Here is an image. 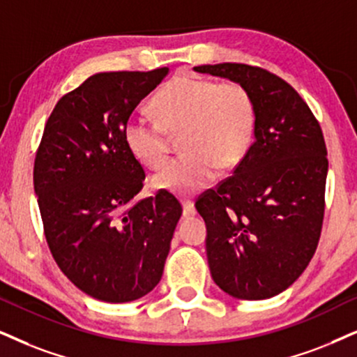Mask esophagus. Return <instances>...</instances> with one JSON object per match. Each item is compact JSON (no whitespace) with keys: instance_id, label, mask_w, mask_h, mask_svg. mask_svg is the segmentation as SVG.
Returning <instances> with one entry per match:
<instances>
[{"instance_id":"1","label":"esophagus","mask_w":357,"mask_h":357,"mask_svg":"<svg viewBox=\"0 0 357 357\" xmlns=\"http://www.w3.org/2000/svg\"><path fill=\"white\" fill-rule=\"evenodd\" d=\"M183 215L184 218H192V215H196V207H194V202L183 201Z\"/></svg>"}]
</instances>
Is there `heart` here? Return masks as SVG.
<instances>
[{
    "label": "heart",
    "instance_id": "obj_1",
    "mask_svg": "<svg viewBox=\"0 0 357 357\" xmlns=\"http://www.w3.org/2000/svg\"><path fill=\"white\" fill-rule=\"evenodd\" d=\"M156 121L130 116L123 142L138 163L163 166L168 137L183 133L173 160L151 178L156 191L192 194L206 188L218 169L236 168L249 153L255 135V103L243 85L219 84L194 75H176L153 97Z\"/></svg>",
    "mask_w": 357,
    "mask_h": 357
}]
</instances>
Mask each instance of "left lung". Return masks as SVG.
Wrapping results in <instances>:
<instances>
[{
  "label": "left lung",
  "instance_id": "left-lung-1",
  "mask_svg": "<svg viewBox=\"0 0 357 357\" xmlns=\"http://www.w3.org/2000/svg\"><path fill=\"white\" fill-rule=\"evenodd\" d=\"M194 70L243 85L257 114L249 153L231 178L196 201L212 280L234 298H272L308 267L321 234L328 174L321 126L272 72L231 62Z\"/></svg>",
  "mask_w": 357,
  "mask_h": 357
}]
</instances>
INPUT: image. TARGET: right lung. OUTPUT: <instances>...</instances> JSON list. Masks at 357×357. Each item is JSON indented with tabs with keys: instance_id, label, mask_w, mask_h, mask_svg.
Wrapping results in <instances>:
<instances>
[{
	"instance_id": "obj_1",
	"label": "right lung",
	"mask_w": 357,
	"mask_h": 357,
	"mask_svg": "<svg viewBox=\"0 0 357 357\" xmlns=\"http://www.w3.org/2000/svg\"><path fill=\"white\" fill-rule=\"evenodd\" d=\"M168 74L100 72L57 102L34 161L44 234L59 268L107 303L150 293L163 277L183 207L173 194L135 201L145 181L123 128Z\"/></svg>"
}]
</instances>
